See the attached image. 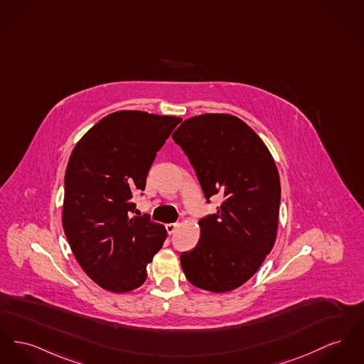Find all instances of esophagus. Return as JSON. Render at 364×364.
I'll list each match as a JSON object with an SVG mask.
<instances>
[{"label": "esophagus", "instance_id": "esophagus-1", "mask_svg": "<svg viewBox=\"0 0 364 364\" xmlns=\"http://www.w3.org/2000/svg\"><path fill=\"white\" fill-rule=\"evenodd\" d=\"M165 227H166V231H168V234L171 235V234H174V232H176V230L178 228V224H177V223H169V224H166Z\"/></svg>", "mask_w": 364, "mask_h": 364}]
</instances>
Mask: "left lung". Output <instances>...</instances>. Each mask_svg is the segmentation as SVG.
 Instances as JSON below:
<instances>
[{
    "instance_id": "8db88e82",
    "label": "left lung",
    "mask_w": 364,
    "mask_h": 364,
    "mask_svg": "<svg viewBox=\"0 0 364 364\" xmlns=\"http://www.w3.org/2000/svg\"><path fill=\"white\" fill-rule=\"evenodd\" d=\"M196 173L208 203L224 200L199 220L200 237L180 256L193 286L231 291L256 274L274 247L280 181L275 161L256 132L230 114L186 119L171 134Z\"/></svg>"
}]
</instances>
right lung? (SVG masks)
I'll list each match as a JSON object with an SVG mask.
<instances>
[{
	"mask_svg": "<svg viewBox=\"0 0 364 364\" xmlns=\"http://www.w3.org/2000/svg\"><path fill=\"white\" fill-rule=\"evenodd\" d=\"M178 117L117 111L77 143L65 176L63 230L86 275L112 293H127L147 279V264L166 230L133 215V193L144 191L156 152Z\"/></svg>",
	"mask_w": 364,
	"mask_h": 364,
	"instance_id": "1",
	"label": "right lung"
}]
</instances>
